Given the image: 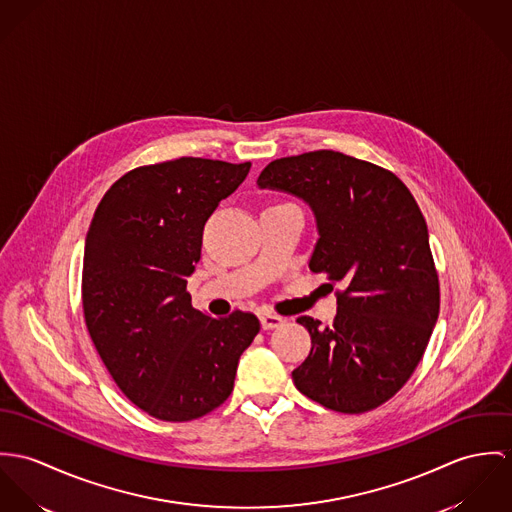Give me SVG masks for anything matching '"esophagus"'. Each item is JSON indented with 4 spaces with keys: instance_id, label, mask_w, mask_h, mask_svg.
Returning <instances> with one entry per match:
<instances>
[{
    "instance_id": "34e87169",
    "label": "esophagus",
    "mask_w": 512,
    "mask_h": 512,
    "mask_svg": "<svg viewBox=\"0 0 512 512\" xmlns=\"http://www.w3.org/2000/svg\"><path fill=\"white\" fill-rule=\"evenodd\" d=\"M259 320H261V328L263 330H273V328H279V326L284 324V318L275 316V314H261Z\"/></svg>"
}]
</instances>
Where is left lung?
<instances>
[{
	"mask_svg": "<svg viewBox=\"0 0 512 512\" xmlns=\"http://www.w3.org/2000/svg\"><path fill=\"white\" fill-rule=\"evenodd\" d=\"M257 186L312 210L318 239L308 267L345 284L332 326L298 318L312 349L292 371L296 389L336 412L377 408L410 379L440 312L416 200L393 172L328 149L269 163Z\"/></svg>",
	"mask_w": 512,
	"mask_h": 512,
	"instance_id": "8db88e82",
	"label": "left lung"
}]
</instances>
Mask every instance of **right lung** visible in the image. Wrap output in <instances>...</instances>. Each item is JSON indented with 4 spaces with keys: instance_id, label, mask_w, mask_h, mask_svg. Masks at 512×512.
<instances>
[{
    "instance_id": "add662e5",
    "label": "right lung",
    "mask_w": 512,
    "mask_h": 512,
    "mask_svg": "<svg viewBox=\"0 0 512 512\" xmlns=\"http://www.w3.org/2000/svg\"><path fill=\"white\" fill-rule=\"evenodd\" d=\"M251 163L180 157L123 174L102 198L84 245V318L117 387L147 414L186 422L233 391L261 324L212 318L186 292L208 218Z\"/></svg>"
}]
</instances>
